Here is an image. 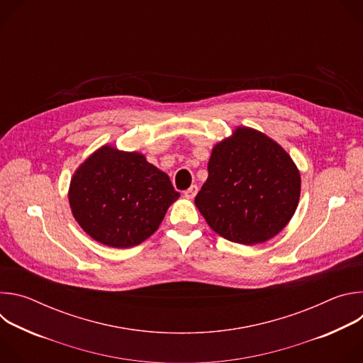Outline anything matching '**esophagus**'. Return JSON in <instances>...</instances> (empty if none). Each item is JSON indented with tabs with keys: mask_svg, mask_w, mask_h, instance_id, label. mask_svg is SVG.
Returning <instances> with one entry per match:
<instances>
[{
	"mask_svg": "<svg viewBox=\"0 0 363 363\" xmlns=\"http://www.w3.org/2000/svg\"><path fill=\"white\" fill-rule=\"evenodd\" d=\"M196 192H198V186H196V185H191V186L184 192V195H185L186 198L192 199V198L196 195Z\"/></svg>",
	"mask_w": 363,
	"mask_h": 363,
	"instance_id": "esophagus-1",
	"label": "esophagus"
}]
</instances>
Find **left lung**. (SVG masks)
<instances>
[{"label": "left lung", "instance_id": "1", "mask_svg": "<svg viewBox=\"0 0 363 363\" xmlns=\"http://www.w3.org/2000/svg\"><path fill=\"white\" fill-rule=\"evenodd\" d=\"M300 188V172L290 155L263 132L238 126L213 147L208 178L195 205L217 234L254 245L289 224Z\"/></svg>", "mask_w": 363, "mask_h": 363}]
</instances>
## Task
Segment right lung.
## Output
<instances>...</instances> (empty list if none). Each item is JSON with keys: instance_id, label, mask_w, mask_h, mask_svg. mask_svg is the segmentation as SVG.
<instances>
[{"instance_id": "1", "label": "right lung", "mask_w": 363, "mask_h": 363, "mask_svg": "<svg viewBox=\"0 0 363 363\" xmlns=\"http://www.w3.org/2000/svg\"><path fill=\"white\" fill-rule=\"evenodd\" d=\"M179 198L169 177L139 152L103 145L72 177L69 202L74 220L97 242L129 248L157 231Z\"/></svg>"}]
</instances>
